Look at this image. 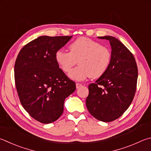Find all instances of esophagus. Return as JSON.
<instances>
[{
  "label": "esophagus",
  "mask_w": 151,
  "mask_h": 151,
  "mask_svg": "<svg viewBox=\"0 0 151 151\" xmlns=\"http://www.w3.org/2000/svg\"><path fill=\"white\" fill-rule=\"evenodd\" d=\"M82 86H83V85H82V84H80V83H76V88H78L81 87Z\"/></svg>",
  "instance_id": "obj_1"
}]
</instances>
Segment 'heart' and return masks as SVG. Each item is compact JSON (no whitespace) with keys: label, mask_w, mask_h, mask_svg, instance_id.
<instances>
[{"label":"heart","mask_w":151,"mask_h":151,"mask_svg":"<svg viewBox=\"0 0 151 151\" xmlns=\"http://www.w3.org/2000/svg\"><path fill=\"white\" fill-rule=\"evenodd\" d=\"M70 52L59 50L56 52L55 60L65 73H68L76 62V67L68 74V77L81 81L90 76L97 78L106 72L111 61V52L105 46L89 38L82 37L69 45Z\"/></svg>","instance_id":"1"}]
</instances>
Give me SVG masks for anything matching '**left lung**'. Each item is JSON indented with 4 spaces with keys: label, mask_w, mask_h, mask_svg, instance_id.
Wrapping results in <instances>:
<instances>
[{
    "label": "left lung",
    "mask_w": 151,
    "mask_h": 151,
    "mask_svg": "<svg viewBox=\"0 0 151 151\" xmlns=\"http://www.w3.org/2000/svg\"><path fill=\"white\" fill-rule=\"evenodd\" d=\"M98 38L109 42L111 61L106 72L88 86L86 105L96 119L110 122L122 116L132 102L138 69L133 54L118 39L109 35Z\"/></svg>",
    "instance_id": "left-lung-1"
}]
</instances>
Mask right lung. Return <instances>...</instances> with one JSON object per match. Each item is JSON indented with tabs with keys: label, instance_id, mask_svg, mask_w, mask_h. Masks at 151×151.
Here are the masks:
<instances>
[{
	"label": "right lung",
	"instance_id": "right-lung-1",
	"mask_svg": "<svg viewBox=\"0 0 151 151\" xmlns=\"http://www.w3.org/2000/svg\"><path fill=\"white\" fill-rule=\"evenodd\" d=\"M73 36L42 35L19 52L14 78L20 102L33 118L42 123L58 119L65 98L75 92L76 84L56 62V52Z\"/></svg>",
	"mask_w": 151,
	"mask_h": 151
}]
</instances>
